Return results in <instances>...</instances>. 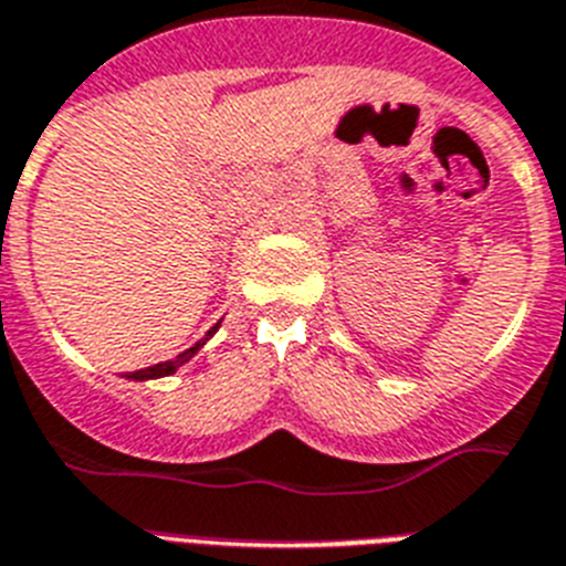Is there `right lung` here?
Here are the masks:
<instances>
[{"instance_id":"obj_1","label":"right lung","mask_w":566,"mask_h":566,"mask_svg":"<svg viewBox=\"0 0 566 566\" xmlns=\"http://www.w3.org/2000/svg\"><path fill=\"white\" fill-rule=\"evenodd\" d=\"M218 327H221V322H218V325H212L210 331H207V336H203V339L195 342L192 348H187V350H184V354H178V356H175V359H169V363H158V365H151V368H144V371L126 374V379H135V382H144V379H160V377H169V374L178 371L180 365H187L189 359H192V356L198 354V350H201L203 345H207V339H210V336L216 334Z\"/></svg>"}]
</instances>
